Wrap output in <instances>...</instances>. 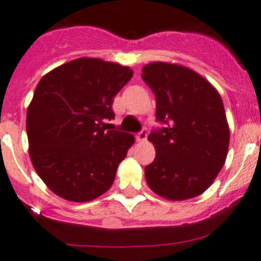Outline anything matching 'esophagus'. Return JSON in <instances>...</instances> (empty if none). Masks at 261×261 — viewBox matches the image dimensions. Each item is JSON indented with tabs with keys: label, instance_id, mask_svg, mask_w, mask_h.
<instances>
[{
	"label": "esophagus",
	"instance_id": "1",
	"mask_svg": "<svg viewBox=\"0 0 261 261\" xmlns=\"http://www.w3.org/2000/svg\"><path fill=\"white\" fill-rule=\"evenodd\" d=\"M146 139H147V131L146 128H143V130L136 135V140H138L139 143H145Z\"/></svg>",
	"mask_w": 261,
	"mask_h": 261
}]
</instances>
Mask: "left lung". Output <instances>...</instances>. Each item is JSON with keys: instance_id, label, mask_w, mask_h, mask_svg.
I'll use <instances>...</instances> for the list:
<instances>
[{"instance_id": "left-lung-1", "label": "left lung", "mask_w": 261, "mask_h": 261, "mask_svg": "<svg viewBox=\"0 0 261 261\" xmlns=\"http://www.w3.org/2000/svg\"><path fill=\"white\" fill-rule=\"evenodd\" d=\"M155 94L158 122L147 136L155 159L145 167L152 192L170 201L193 198L213 183L227 156L230 130L215 87L192 69L169 63L143 68Z\"/></svg>"}]
</instances>
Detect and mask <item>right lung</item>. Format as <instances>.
Instances as JSON below:
<instances>
[{
  "mask_svg": "<svg viewBox=\"0 0 261 261\" xmlns=\"http://www.w3.org/2000/svg\"><path fill=\"white\" fill-rule=\"evenodd\" d=\"M128 67L80 58L55 68L36 86L26 115L30 159L48 188L72 202L110 189L135 139L107 130L116 94L133 77Z\"/></svg>",
  "mask_w": 261,
  "mask_h": 261,
  "instance_id": "obj_1",
  "label": "right lung"
}]
</instances>
